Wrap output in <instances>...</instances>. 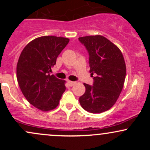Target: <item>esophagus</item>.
I'll return each mask as SVG.
<instances>
[{"label": "esophagus", "instance_id": "1", "mask_svg": "<svg viewBox=\"0 0 150 150\" xmlns=\"http://www.w3.org/2000/svg\"><path fill=\"white\" fill-rule=\"evenodd\" d=\"M75 83H76V82H73V81H70V80L68 81V85H69V86H73V85H75Z\"/></svg>", "mask_w": 150, "mask_h": 150}]
</instances>
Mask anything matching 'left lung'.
<instances>
[{
  "instance_id": "8db88e82",
  "label": "left lung",
  "mask_w": 150,
  "mask_h": 150,
  "mask_svg": "<svg viewBox=\"0 0 150 150\" xmlns=\"http://www.w3.org/2000/svg\"><path fill=\"white\" fill-rule=\"evenodd\" d=\"M78 39L88 51L89 73L94 77L92 86L84 83L86 90L79 99L80 104L88 112H104L114 105L123 89L126 74L124 58L120 50L103 36Z\"/></svg>"
}]
</instances>
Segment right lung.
Segmentation results:
<instances>
[{"label":"right lung","instance_id":"1","mask_svg":"<svg viewBox=\"0 0 150 150\" xmlns=\"http://www.w3.org/2000/svg\"><path fill=\"white\" fill-rule=\"evenodd\" d=\"M70 39L44 36L30 42L22 50L17 79L22 94L34 107L43 111L54 109L65 92V80L51 75L56 58Z\"/></svg>","mask_w":150,"mask_h":150}]
</instances>
